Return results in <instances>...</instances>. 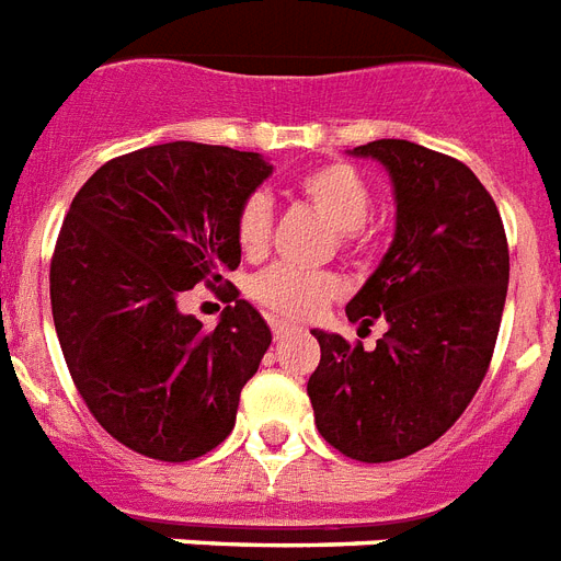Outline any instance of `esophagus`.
I'll use <instances>...</instances> for the list:
<instances>
[{"mask_svg": "<svg viewBox=\"0 0 561 561\" xmlns=\"http://www.w3.org/2000/svg\"><path fill=\"white\" fill-rule=\"evenodd\" d=\"M271 329H273V337H276V341H282V337L294 332L297 325L288 323V320H271Z\"/></svg>", "mask_w": 561, "mask_h": 561, "instance_id": "esophagus-1", "label": "esophagus"}]
</instances>
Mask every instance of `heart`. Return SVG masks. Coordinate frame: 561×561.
Returning <instances> with one entry per match:
<instances>
[{"label":"heart","mask_w":561,"mask_h":561,"mask_svg":"<svg viewBox=\"0 0 561 561\" xmlns=\"http://www.w3.org/2000/svg\"><path fill=\"white\" fill-rule=\"evenodd\" d=\"M297 192L320 218L334 229V241L343 253H355L367 244V215L373 209V186L350 162H323L297 180ZM273 211L267 194L253 192L236 211V244L250 259L264 255L271 244ZM341 294V282L325 271L271 267L250 282V297L282 317L306 320L320 314Z\"/></svg>","instance_id":"obj_1"}]
</instances>
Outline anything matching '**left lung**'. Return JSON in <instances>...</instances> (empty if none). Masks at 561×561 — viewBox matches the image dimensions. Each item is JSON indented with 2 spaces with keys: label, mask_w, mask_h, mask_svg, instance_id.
<instances>
[{
  "label": "left lung",
  "mask_w": 561,
  "mask_h": 561,
  "mask_svg": "<svg viewBox=\"0 0 561 561\" xmlns=\"http://www.w3.org/2000/svg\"><path fill=\"white\" fill-rule=\"evenodd\" d=\"M390 171L396 236L346 317L387 334L364 350L317 332L308 378L317 431L360 462H390L436 443L474 399L495 352L510 247L501 211L474 171L408 139L350 151Z\"/></svg>",
  "instance_id": "obj_1"
}]
</instances>
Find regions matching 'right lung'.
Segmentation results:
<instances>
[{
    "label": "right lung",
    "mask_w": 561,
    "mask_h": 561,
    "mask_svg": "<svg viewBox=\"0 0 561 561\" xmlns=\"http://www.w3.org/2000/svg\"><path fill=\"white\" fill-rule=\"evenodd\" d=\"M271 171L262 153L165 142L104 162L75 194L51 255V317L81 399L130 451L186 462L236 425L271 329L247 299L215 329L178 302L241 264L236 211Z\"/></svg>",
    "instance_id": "add662e5"
}]
</instances>
